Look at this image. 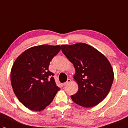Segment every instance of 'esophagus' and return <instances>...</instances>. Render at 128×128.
<instances>
[{"instance_id": "1", "label": "esophagus", "mask_w": 128, "mask_h": 128, "mask_svg": "<svg viewBox=\"0 0 128 128\" xmlns=\"http://www.w3.org/2000/svg\"><path fill=\"white\" fill-rule=\"evenodd\" d=\"M70 81H71V80H70V79H68L67 80V81L66 82H64V83L63 84V85H64V86H67L68 84L69 83H70Z\"/></svg>"}]
</instances>
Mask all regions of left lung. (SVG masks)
I'll return each mask as SVG.
<instances>
[{
  "mask_svg": "<svg viewBox=\"0 0 128 128\" xmlns=\"http://www.w3.org/2000/svg\"><path fill=\"white\" fill-rule=\"evenodd\" d=\"M61 47L76 71L74 78L78 90L70 96L72 101L84 108L97 105L108 96L114 79L109 61L95 48L82 42Z\"/></svg>",
  "mask_w": 128,
  "mask_h": 128,
  "instance_id": "1",
  "label": "left lung"
}]
</instances>
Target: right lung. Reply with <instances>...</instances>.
Here are the masks:
<instances>
[{"instance_id": "obj_1", "label": "right lung", "mask_w": 128, "mask_h": 128, "mask_svg": "<svg viewBox=\"0 0 128 128\" xmlns=\"http://www.w3.org/2000/svg\"><path fill=\"white\" fill-rule=\"evenodd\" d=\"M60 50V46H37L15 60L11 69V85L19 101L29 109L44 110L60 90L54 74L48 70L50 61Z\"/></svg>"}]
</instances>
